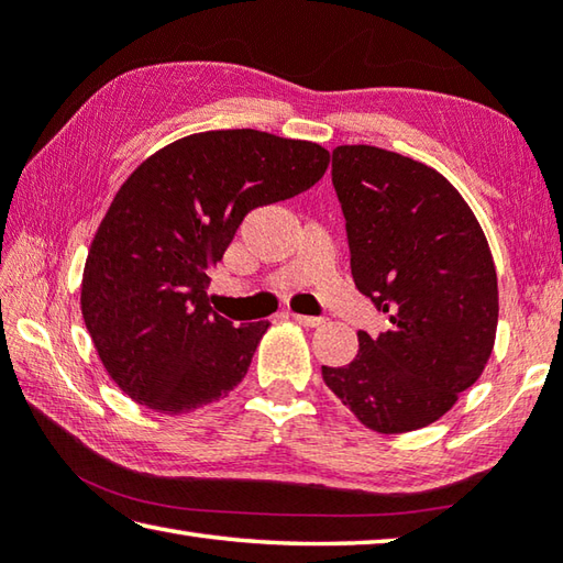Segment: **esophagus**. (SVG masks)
<instances>
[{
    "mask_svg": "<svg viewBox=\"0 0 563 563\" xmlns=\"http://www.w3.org/2000/svg\"><path fill=\"white\" fill-rule=\"evenodd\" d=\"M292 319L297 324H302V327H319V324H324V317H310V314H292Z\"/></svg>",
    "mask_w": 563,
    "mask_h": 563,
    "instance_id": "obj_1",
    "label": "esophagus"
}]
</instances>
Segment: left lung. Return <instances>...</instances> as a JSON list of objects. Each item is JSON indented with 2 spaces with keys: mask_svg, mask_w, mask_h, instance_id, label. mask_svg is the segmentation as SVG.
I'll return each mask as SVG.
<instances>
[{
  "mask_svg": "<svg viewBox=\"0 0 563 563\" xmlns=\"http://www.w3.org/2000/svg\"><path fill=\"white\" fill-rule=\"evenodd\" d=\"M332 185L351 275L388 314L358 332L346 366H322L336 398L380 434L442 417L478 380L498 327V278L476 217L444 175L376 146H336Z\"/></svg>",
  "mask_w": 563,
  "mask_h": 563,
  "instance_id": "1",
  "label": "left lung"
}]
</instances>
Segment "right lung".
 <instances>
[{
  "label": "right lung",
  "mask_w": 563,
  "mask_h": 563,
  "mask_svg": "<svg viewBox=\"0 0 563 563\" xmlns=\"http://www.w3.org/2000/svg\"><path fill=\"white\" fill-rule=\"evenodd\" d=\"M329 151L256 129L192 134L121 185L87 253L82 317L131 400L192 412L241 383L268 322L234 327L209 307V271L251 209L322 178Z\"/></svg>",
  "instance_id": "add662e5"
}]
</instances>
